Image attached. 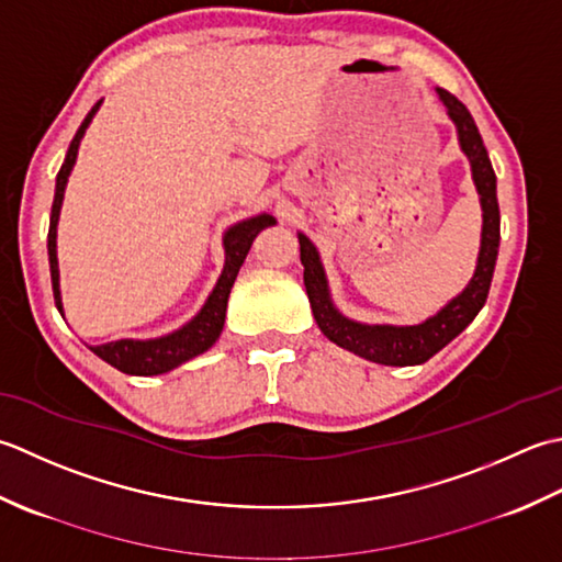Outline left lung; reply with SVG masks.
Listing matches in <instances>:
<instances>
[{
  "label": "left lung",
  "instance_id": "1",
  "mask_svg": "<svg viewBox=\"0 0 562 562\" xmlns=\"http://www.w3.org/2000/svg\"><path fill=\"white\" fill-rule=\"evenodd\" d=\"M439 97L449 109V116L453 119L458 128V140H461L463 153L471 159L473 179L480 193V203H483V243H480V257L475 277L468 283V289L453 297V301L443 307L441 313L429 317L427 323L412 325V327H393V325H359L351 319L341 317L335 305L329 301L327 281L323 265H319L317 249L305 235H297L301 243V261H303V281L307 297H311V307L315 315L317 327L323 335L335 341L337 347L347 349L357 357L385 363V366H415L425 363L434 353L443 349L453 337L473 323L480 307L485 305L492 273H495L497 249H499V203H497V177L495 169L490 165V157L485 150L483 135H480L477 125L461 101H458L451 91L439 89Z\"/></svg>",
  "mask_w": 562,
  "mask_h": 562
}]
</instances>
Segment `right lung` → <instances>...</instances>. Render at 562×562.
I'll use <instances>...</instances> for the list:
<instances>
[{"instance_id": "right-lung-1", "label": "right lung", "mask_w": 562, "mask_h": 562, "mask_svg": "<svg viewBox=\"0 0 562 562\" xmlns=\"http://www.w3.org/2000/svg\"><path fill=\"white\" fill-rule=\"evenodd\" d=\"M101 106V101H97L94 109L87 113V119L79 125L70 150L65 155V162L57 171L55 179V199H53V211H50V227H48V259H50V279H53V295H55V305L57 311L63 313V301H60V283H57V255H55V235H57V215H60V205L65 196V184L67 177H70L72 165L77 159V147L82 135L87 131V125L94 116L97 109ZM271 215H257L249 217V221H243L233 225L231 231L225 233V267L221 279H217L213 293L209 295V301L201 307V313L191 319L189 325H184L177 331H171L167 337L150 339V341H135V339H119V341H109V345L101 347H91V351L97 353L99 359H104L111 363L113 369H119L123 373L131 375H157V373H167L171 369H177L179 363H184L199 353L209 351L215 339L221 337L223 323H225V307H227V295H231L233 283L237 279V271L243 267V261L247 257V251L255 243V237L265 231V227L273 225Z\"/></svg>"}]
</instances>
